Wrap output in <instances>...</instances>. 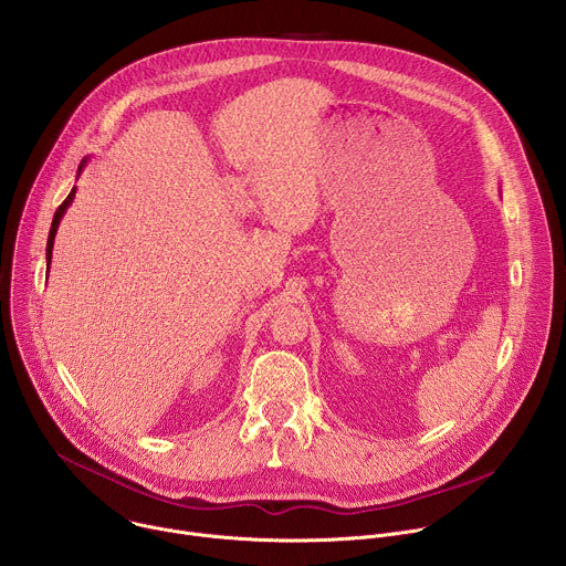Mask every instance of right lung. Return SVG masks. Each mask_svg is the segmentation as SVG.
<instances>
[{"instance_id": "obj_1", "label": "right lung", "mask_w": 566, "mask_h": 566, "mask_svg": "<svg viewBox=\"0 0 566 566\" xmlns=\"http://www.w3.org/2000/svg\"><path fill=\"white\" fill-rule=\"evenodd\" d=\"M84 166H86V159L82 161V166H80V172L84 170ZM75 192H77V188H73L71 190V195L66 197V201L57 208V212H55V217H53V226H51V234H49V243H46V265H51V259H53V243H55V234H57V228H60V221H62V217L66 214V210H69V206L73 203V199H75Z\"/></svg>"}]
</instances>
